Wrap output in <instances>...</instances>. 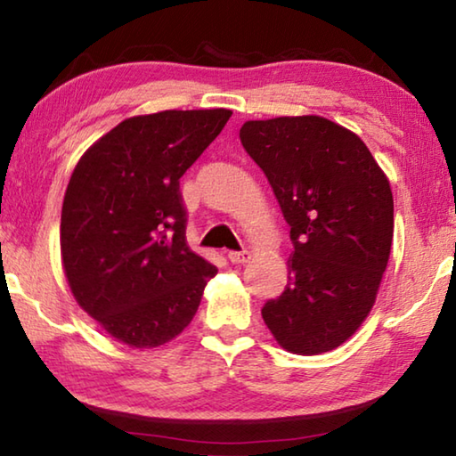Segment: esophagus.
Returning <instances> with one entry per match:
<instances>
[{"label":"esophagus","mask_w":456,"mask_h":456,"mask_svg":"<svg viewBox=\"0 0 456 456\" xmlns=\"http://www.w3.org/2000/svg\"><path fill=\"white\" fill-rule=\"evenodd\" d=\"M227 257H229L231 264L239 265V264H247V261L251 259V253L249 251H229Z\"/></svg>","instance_id":"34e87169"}]
</instances>
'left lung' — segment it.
<instances>
[{
	"mask_svg": "<svg viewBox=\"0 0 456 456\" xmlns=\"http://www.w3.org/2000/svg\"><path fill=\"white\" fill-rule=\"evenodd\" d=\"M239 138L291 227L288 285L261 310L265 326L291 354L336 350L368 318L388 265V176L356 133L315 114L247 120Z\"/></svg>",
	"mask_w": 456,
	"mask_h": 456,
	"instance_id": "left-lung-1",
	"label": "left lung"
}]
</instances>
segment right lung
<instances>
[{
    "instance_id": "right-lung-1",
    "label": "right lung",
    "mask_w": 456,
    "mask_h": 456,
    "mask_svg": "<svg viewBox=\"0 0 456 456\" xmlns=\"http://www.w3.org/2000/svg\"><path fill=\"white\" fill-rule=\"evenodd\" d=\"M227 108L122 120L82 154L60 221L76 302L130 348L165 346L189 326L217 267L184 239L179 179L231 118Z\"/></svg>"
}]
</instances>
